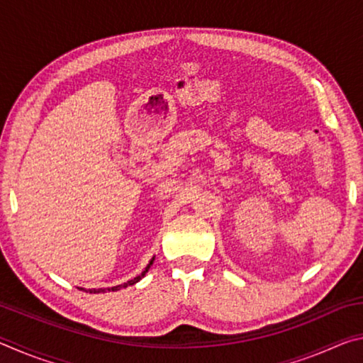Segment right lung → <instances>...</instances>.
Returning a JSON list of instances; mask_svg holds the SVG:
<instances>
[{"label":"right lung","mask_w":363,"mask_h":363,"mask_svg":"<svg viewBox=\"0 0 363 363\" xmlns=\"http://www.w3.org/2000/svg\"><path fill=\"white\" fill-rule=\"evenodd\" d=\"M153 259H155V256L152 257L150 259V262L147 264V267L143 270V274H139L138 277H134V279H131V280H128L126 284H121V285H116V286H112V288H93V290H88L89 293H106V291H118V290H121V288H126V286H130V285H134V284H138V281L143 279V277H145V274L149 272V269H150V266L153 264ZM79 290H84V288H79ZM86 291V290H84Z\"/></svg>","instance_id":"add662e5"}]
</instances>
